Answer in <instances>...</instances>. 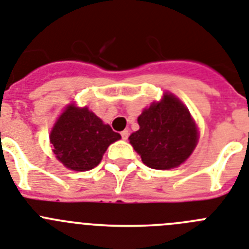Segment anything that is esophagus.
I'll list each match as a JSON object with an SVG mask.
<instances>
[{"instance_id":"1","label":"esophagus","mask_w":249,"mask_h":249,"mask_svg":"<svg viewBox=\"0 0 249 249\" xmlns=\"http://www.w3.org/2000/svg\"><path fill=\"white\" fill-rule=\"evenodd\" d=\"M121 136H122L123 140L128 139V136H129V131H128V129H124V131H122V132H121Z\"/></svg>"}]
</instances>
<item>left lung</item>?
<instances>
[{
	"label": "left lung",
	"mask_w": 249,
	"mask_h": 249,
	"mask_svg": "<svg viewBox=\"0 0 249 249\" xmlns=\"http://www.w3.org/2000/svg\"><path fill=\"white\" fill-rule=\"evenodd\" d=\"M140 129L129 136V143L146 166L156 170L178 167L197 143L196 124L188 108L171 93L154 102L137 118Z\"/></svg>",
	"instance_id": "obj_1"
}]
</instances>
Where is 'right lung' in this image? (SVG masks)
<instances>
[{
  "instance_id": "obj_1",
  "label": "right lung",
  "mask_w": 249,
  "mask_h": 249,
  "mask_svg": "<svg viewBox=\"0 0 249 249\" xmlns=\"http://www.w3.org/2000/svg\"><path fill=\"white\" fill-rule=\"evenodd\" d=\"M121 139L109 124L87 107L69 104L50 132L55 157L74 171H88L101 162L108 146Z\"/></svg>"
}]
</instances>
